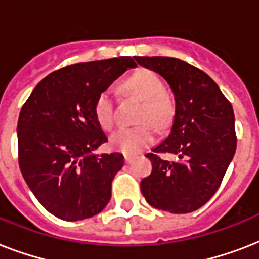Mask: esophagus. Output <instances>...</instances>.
Instances as JSON below:
<instances>
[{
  "mask_svg": "<svg viewBox=\"0 0 259 259\" xmlns=\"http://www.w3.org/2000/svg\"><path fill=\"white\" fill-rule=\"evenodd\" d=\"M123 157H125V162H126V164H130V162H132L134 160V156H132V154H125Z\"/></svg>",
  "mask_w": 259,
  "mask_h": 259,
  "instance_id": "34e87169",
  "label": "esophagus"
}]
</instances>
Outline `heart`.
<instances>
[{
	"mask_svg": "<svg viewBox=\"0 0 259 259\" xmlns=\"http://www.w3.org/2000/svg\"><path fill=\"white\" fill-rule=\"evenodd\" d=\"M119 91L125 97H133L142 102L136 127H121L110 137V145L118 152L127 154L138 153L153 144L154 132L152 126L161 130L169 126L175 117V103L165 93L164 83L157 75L145 68L134 71L121 83ZM94 114L102 129L110 130L115 121V102L110 91H102L94 103ZM148 121V124H144ZM151 124L149 125V123Z\"/></svg>",
	"mask_w": 259,
	"mask_h": 259,
	"instance_id": "b5f03b06",
	"label": "heart"
}]
</instances>
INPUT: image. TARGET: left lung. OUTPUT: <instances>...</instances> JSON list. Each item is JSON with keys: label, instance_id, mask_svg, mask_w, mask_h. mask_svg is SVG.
Returning <instances> with one entry per match:
<instances>
[{"label": "left lung", "instance_id": "8db88e82", "mask_svg": "<svg viewBox=\"0 0 259 259\" xmlns=\"http://www.w3.org/2000/svg\"><path fill=\"white\" fill-rule=\"evenodd\" d=\"M134 59L169 83L176 102L169 136L146 154L152 173L142 179L141 192L154 208L192 212L217 192L235 154L233 106L208 75L187 62L166 56ZM169 153L178 160L161 158Z\"/></svg>", "mask_w": 259, "mask_h": 259}]
</instances>
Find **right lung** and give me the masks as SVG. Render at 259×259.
Masks as SVG:
<instances>
[{
  "instance_id": "obj_1",
  "label": "right lung",
  "mask_w": 259,
  "mask_h": 259,
  "mask_svg": "<svg viewBox=\"0 0 259 259\" xmlns=\"http://www.w3.org/2000/svg\"><path fill=\"white\" fill-rule=\"evenodd\" d=\"M134 67L129 56L63 67L42 79L21 107L18 165L40 204L59 219L83 221L109 203L123 156L91 154L107 141L94 103Z\"/></svg>"
}]
</instances>
